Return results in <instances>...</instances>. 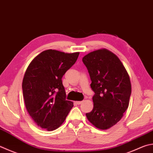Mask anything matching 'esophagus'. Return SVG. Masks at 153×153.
I'll list each match as a JSON object with an SVG mask.
<instances>
[{
    "mask_svg": "<svg viewBox=\"0 0 153 153\" xmlns=\"http://www.w3.org/2000/svg\"><path fill=\"white\" fill-rule=\"evenodd\" d=\"M75 102L76 104H77V105H80V104L82 102V101H76Z\"/></svg>",
    "mask_w": 153,
    "mask_h": 153,
    "instance_id": "1",
    "label": "esophagus"
}]
</instances>
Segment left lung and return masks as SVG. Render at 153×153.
<instances>
[{
    "label": "left lung",
    "instance_id": "left-lung-1",
    "mask_svg": "<svg viewBox=\"0 0 153 153\" xmlns=\"http://www.w3.org/2000/svg\"><path fill=\"white\" fill-rule=\"evenodd\" d=\"M94 92L93 109L86 114L91 123L106 130L119 121L128 108L131 94L128 74L116 54L105 48L94 51L82 58Z\"/></svg>",
    "mask_w": 153,
    "mask_h": 153
}]
</instances>
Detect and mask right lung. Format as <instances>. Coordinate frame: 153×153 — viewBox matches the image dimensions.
Listing matches in <instances>:
<instances>
[{"label": "right lung", "instance_id": "obj_1", "mask_svg": "<svg viewBox=\"0 0 153 153\" xmlns=\"http://www.w3.org/2000/svg\"><path fill=\"white\" fill-rule=\"evenodd\" d=\"M79 53L47 50L28 65L22 80L26 108L37 125L48 131L58 128L73 107L67 100L62 77L78 59Z\"/></svg>", "mask_w": 153, "mask_h": 153}]
</instances>
